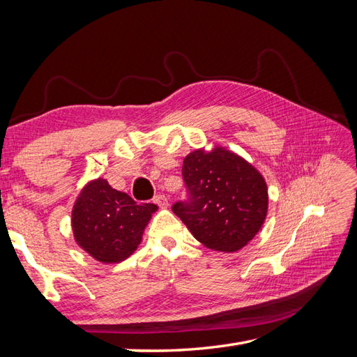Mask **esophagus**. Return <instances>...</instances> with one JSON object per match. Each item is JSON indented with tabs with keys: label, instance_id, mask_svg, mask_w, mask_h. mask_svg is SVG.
<instances>
[{
	"label": "esophagus",
	"instance_id": "obj_1",
	"mask_svg": "<svg viewBox=\"0 0 357 357\" xmlns=\"http://www.w3.org/2000/svg\"><path fill=\"white\" fill-rule=\"evenodd\" d=\"M153 202H155L156 205H159L160 208H167L168 205H169L168 198H167L165 195H156V197H155V199H153Z\"/></svg>",
	"mask_w": 357,
	"mask_h": 357
}]
</instances>
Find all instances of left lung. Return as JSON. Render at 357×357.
I'll return each mask as SVG.
<instances>
[{"label": "left lung", "mask_w": 357, "mask_h": 357, "mask_svg": "<svg viewBox=\"0 0 357 357\" xmlns=\"http://www.w3.org/2000/svg\"><path fill=\"white\" fill-rule=\"evenodd\" d=\"M188 202L172 205L195 238L218 252H236L261 231L268 213V188L250 162L215 146L197 149L183 160Z\"/></svg>", "instance_id": "left-lung-1"}]
</instances>
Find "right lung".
Wrapping results in <instances>:
<instances>
[{"label": "right lung", "mask_w": 357, "mask_h": 357, "mask_svg": "<svg viewBox=\"0 0 357 357\" xmlns=\"http://www.w3.org/2000/svg\"><path fill=\"white\" fill-rule=\"evenodd\" d=\"M156 210L155 204L138 205L105 178L92 180L82 189L71 211L74 240L98 262L119 264L137 250Z\"/></svg>", "instance_id": "1"}]
</instances>
